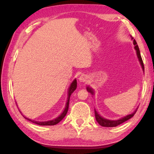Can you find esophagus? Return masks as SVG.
Listing matches in <instances>:
<instances>
[{"instance_id":"34e87169","label":"esophagus","mask_w":154,"mask_h":154,"mask_svg":"<svg viewBox=\"0 0 154 154\" xmlns=\"http://www.w3.org/2000/svg\"><path fill=\"white\" fill-rule=\"evenodd\" d=\"M79 81L80 82H86V80H87V79H88V76L86 75H81V76L79 77Z\"/></svg>"}]
</instances>
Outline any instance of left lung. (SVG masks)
Segmentation results:
<instances>
[{
    "instance_id": "obj_1",
    "label": "left lung",
    "mask_w": 154,
    "mask_h": 154,
    "mask_svg": "<svg viewBox=\"0 0 154 154\" xmlns=\"http://www.w3.org/2000/svg\"><path fill=\"white\" fill-rule=\"evenodd\" d=\"M131 38H132V39H133V43H134V45L135 46L134 48L137 51V54L138 58H139V60L140 63V64H141L143 69L144 70V64H143V60H142V58H141V56H140L139 46H138V45H137V41H135V39H134V38L132 37V36L131 37ZM87 90L88 91V92H90L91 94H94L93 90L91 89V88L88 87ZM136 111H137V110L134 111L132 114H130V115H128V116L124 117V118H122L120 119H118V120H109V119H106L105 118H102V117H101L100 115H99L97 113V111H94V113H95V118H96V121H97L98 123L100 124L101 126H103V127H116L117 126H118V125H119V124L124 123V122L128 120V119H130L131 118H132V117L134 116V115L136 113Z\"/></svg>"
}]
</instances>
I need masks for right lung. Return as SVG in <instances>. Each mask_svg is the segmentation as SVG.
Returning <instances> with one entry per match:
<instances>
[{"label":"right lung","mask_w":154,"mask_h":154,"mask_svg":"<svg viewBox=\"0 0 154 154\" xmlns=\"http://www.w3.org/2000/svg\"><path fill=\"white\" fill-rule=\"evenodd\" d=\"M76 88H77V80L75 79L73 82H72V83L71 85V86H70V88H69V96H68V100H67V102L66 104V107H65L64 111L62 112V113L60 115V116L58 117V118H56V119H54V120H51V121H48V122H36V121L31 120V119L26 118H25L36 124L40 125V126H54V125H56L58 123H59V122L64 118L65 116H66L68 110H69V106L70 97H71V95L72 94V93L75 90H76Z\"/></svg>","instance_id":"1"}]
</instances>
